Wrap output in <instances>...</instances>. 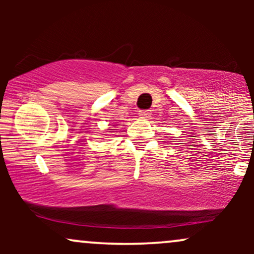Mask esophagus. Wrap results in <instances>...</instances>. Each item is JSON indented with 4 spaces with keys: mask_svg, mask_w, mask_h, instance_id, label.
I'll return each instance as SVG.
<instances>
[{
    "mask_svg": "<svg viewBox=\"0 0 254 254\" xmlns=\"http://www.w3.org/2000/svg\"><path fill=\"white\" fill-rule=\"evenodd\" d=\"M138 116L142 118H149L150 117V112L149 111H139Z\"/></svg>",
    "mask_w": 254,
    "mask_h": 254,
    "instance_id": "esophagus-1",
    "label": "esophagus"
}]
</instances>
